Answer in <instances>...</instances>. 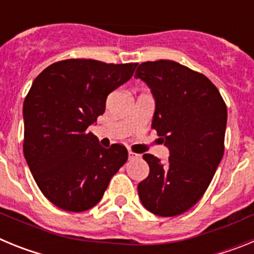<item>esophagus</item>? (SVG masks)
<instances>
[{
	"label": "esophagus",
	"instance_id": "1",
	"mask_svg": "<svg viewBox=\"0 0 254 254\" xmlns=\"http://www.w3.org/2000/svg\"><path fill=\"white\" fill-rule=\"evenodd\" d=\"M138 156H140V155H137V154H136V152H133V151H128V158H129V159L138 158Z\"/></svg>",
	"mask_w": 254,
	"mask_h": 254
}]
</instances>
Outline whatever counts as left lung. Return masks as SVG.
<instances>
[{
	"label": "left lung",
	"mask_w": 254,
	"mask_h": 254,
	"mask_svg": "<svg viewBox=\"0 0 254 254\" xmlns=\"http://www.w3.org/2000/svg\"><path fill=\"white\" fill-rule=\"evenodd\" d=\"M136 78L151 89V127L170 154L167 164L143 155L150 173L138 183V196L152 214L177 216L201 199L223 159L226 104L205 75L174 61L143 62Z\"/></svg>",
	"instance_id": "obj_1"
}]
</instances>
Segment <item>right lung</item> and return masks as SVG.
Returning <instances> with one entry per match:
<instances>
[{
    "label": "right lung",
    "instance_id": "obj_1",
    "mask_svg": "<svg viewBox=\"0 0 254 254\" xmlns=\"http://www.w3.org/2000/svg\"><path fill=\"white\" fill-rule=\"evenodd\" d=\"M136 66L71 58L48 66L33 81L22 107V149L38 187L57 207L71 212L94 207L127 161L123 145L104 149L86 129Z\"/></svg>",
    "mask_w": 254,
    "mask_h": 254
}]
</instances>
